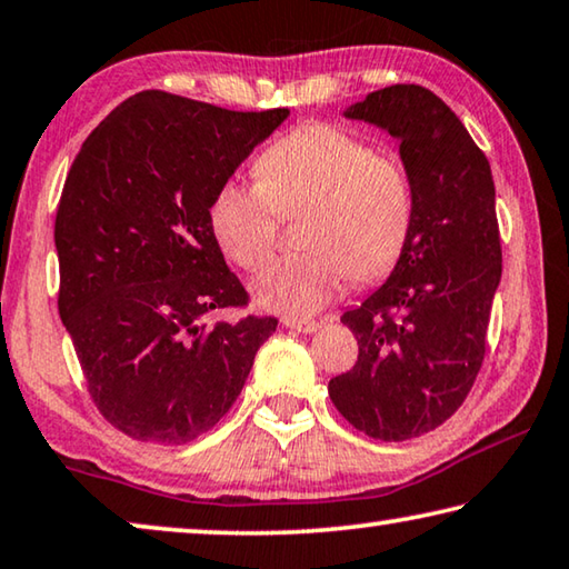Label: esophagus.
Masks as SVG:
<instances>
[{
    "label": "esophagus",
    "instance_id": "obj_1",
    "mask_svg": "<svg viewBox=\"0 0 569 569\" xmlns=\"http://www.w3.org/2000/svg\"><path fill=\"white\" fill-rule=\"evenodd\" d=\"M286 329L301 331V333H313L319 331V321H308V319H283Z\"/></svg>",
    "mask_w": 569,
    "mask_h": 569
}]
</instances>
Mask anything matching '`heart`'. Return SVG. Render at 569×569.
Wrapping results in <instances>:
<instances>
[{
	"label": "heart",
	"mask_w": 569,
	"mask_h": 569,
	"mask_svg": "<svg viewBox=\"0 0 569 569\" xmlns=\"http://www.w3.org/2000/svg\"><path fill=\"white\" fill-rule=\"evenodd\" d=\"M301 210L306 250L253 283L256 301L288 319L321 311L349 273L359 283L387 276L407 246L413 198L399 162L331 122H308L261 152L256 186L223 182L208 216L223 253L256 271L273 253L281 216Z\"/></svg>",
	"instance_id": "heart-1"
}]
</instances>
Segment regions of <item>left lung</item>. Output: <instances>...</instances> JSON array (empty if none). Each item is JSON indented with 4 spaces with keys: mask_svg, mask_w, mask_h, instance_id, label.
I'll return each instance as SVG.
<instances>
[{
    "mask_svg": "<svg viewBox=\"0 0 569 569\" xmlns=\"http://www.w3.org/2000/svg\"><path fill=\"white\" fill-rule=\"evenodd\" d=\"M343 114L401 142L413 218L387 283L341 316L359 361L329 381V397L366 437L403 441L445 423L485 361L502 278L495 180L461 120L421 84L369 92Z\"/></svg>",
    "mask_w": 569,
    "mask_h": 569,
    "instance_id": "left-lung-1",
    "label": "left lung"
}]
</instances>
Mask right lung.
<instances>
[{"label":"right lung","instance_id":"add662e5","mask_svg":"<svg viewBox=\"0 0 569 569\" xmlns=\"http://www.w3.org/2000/svg\"><path fill=\"white\" fill-rule=\"evenodd\" d=\"M286 118L146 90L77 152L54 218L57 306L94 407L122 435L156 445L206 435L276 331L271 316L208 323L248 303L208 210Z\"/></svg>","mask_w":569,"mask_h":569}]
</instances>
